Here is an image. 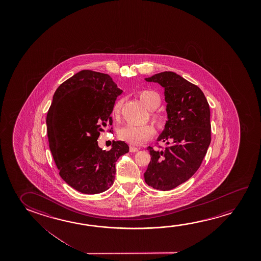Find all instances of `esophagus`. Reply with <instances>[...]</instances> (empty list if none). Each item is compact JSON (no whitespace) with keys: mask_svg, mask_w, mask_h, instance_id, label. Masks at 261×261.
<instances>
[{"mask_svg":"<svg viewBox=\"0 0 261 261\" xmlns=\"http://www.w3.org/2000/svg\"><path fill=\"white\" fill-rule=\"evenodd\" d=\"M138 148L136 147V146H133V145H130V152H132V153H135V152H137L138 151Z\"/></svg>","mask_w":261,"mask_h":261,"instance_id":"esophagus-1","label":"esophagus"}]
</instances>
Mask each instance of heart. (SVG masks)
<instances>
[{
	"label": "heart",
	"instance_id": "obj_1",
	"mask_svg": "<svg viewBox=\"0 0 261 261\" xmlns=\"http://www.w3.org/2000/svg\"><path fill=\"white\" fill-rule=\"evenodd\" d=\"M138 97L141 100L142 103L149 110H154L159 107L161 103L160 95L153 90H142L138 93ZM123 105V99H118L112 109V115L114 117L119 116L121 107ZM151 118L154 125L158 129H161L165 126L166 120L165 117L156 114L154 112H151ZM154 129L151 124H144V125H134V124H126L120 129L118 137L121 140L128 143L130 145H141L143 143L147 141L151 137L154 136Z\"/></svg>",
	"mask_w": 261,
	"mask_h": 261
}]
</instances>
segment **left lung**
Returning a JSON list of instances; mask_svg holds the SVG:
<instances>
[{
	"mask_svg": "<svg viewBox=\"0 0 261 261\" xmlns=\"http://www.w3.org/2000/svg\"><path fill=\"white\" fill-rule=\"evenodd\" d=\"M145 80L165 88L167 121L158 137L167 147L148 146L151 161L144 176L149 187L167 191L189 179L205 158L211 142L210 105L198 86L174 72Z\"/></svg>",
	"mask_w": 261,
	"mask_h": 261,
	"instance_id": "1",
	"label": "left lung"
}]
</instances>
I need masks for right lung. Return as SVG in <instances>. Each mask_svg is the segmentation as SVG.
Listing matches in <instances>:
<instances>
[{"label": "right lung", "instance_id": "right-lung-1", "mask_svg": "<svg viewBox=\"0 0 261 261\" xmlns=\"http://www.w3.org/2000/svg\"><path fill=\"white\" fill-rule=\"evenodd\" d=\"M122 93L107 73L82 70L53 96L46 116L50 150L61 177L83 194L110 188L117 159L129 151L124 141H113L109 151L97 142L107 124H112V109Z\"/></svg>", "mask_w": 261, "mask_h": 261}]
</instances>
